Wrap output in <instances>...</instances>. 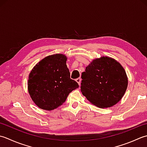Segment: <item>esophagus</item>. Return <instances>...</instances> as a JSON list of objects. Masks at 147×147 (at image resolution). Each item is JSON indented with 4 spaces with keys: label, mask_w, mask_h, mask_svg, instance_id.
Masks as SVG:
<instances>
[{
    "label": "esophagus",
    "mask_w": 147,
    "mask_h": 147,
    "mask_svg": "<svg viewBox=\"0 0 147 147\" xmlns=\"http://www.w3.org/2000/svg\"><path fill=\"white\" fill-rule=\"evenodd\" d=\"M76 80L79 85L80 84V82H81V79H80V78H77V79Z\"/></svg>",
    "instance_id": "esophagus-1"
}]
</instances>
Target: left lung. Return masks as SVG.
Instances as JSON below:
<instances>
[{"label":"left lung","instance_id":"8db88e82","mask_svg":"<svg viewBox=\"0 0 147 147\" xmlns=\"http://www.w3.org/2000/svg\"><path fill=\"white\" fill-rule=\"evenodd\" d=\"M80 90L91 103L108 108L117 103L127 89L128 80L122 65L103 56L94 59L82 73Z\"/></svg>","mask_w":147,"mask_h":147}]
</instances>
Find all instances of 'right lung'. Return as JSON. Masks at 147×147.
Returning a JSON list of instances; mask_svg holds the SVG:
<instances>
[{
    "label": "right lung",
    "instance_id": "1",
    "mask_svg": "<svg viewBox=\"0 0 147 147\" xmlns=\"http://www.w3.org/2000/svg\"><path fill=\"white\" fill-rule=\"evenodd\" d=\"M67 59L62 54L48 56L38 62L30 73L28 92L40 109H56L65 102L70 92L79 88L78 83L70 79Z\"/></svg>",
    "mask_w": 147,
    "mask_h": 147
}]
</instances>
